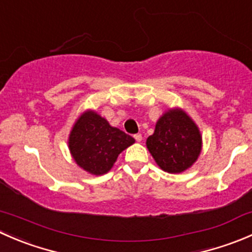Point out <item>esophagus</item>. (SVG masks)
Returning <instances> with one entry per match:
<instances>
[{
    "instance_id": "esophagus-1",
    "label": "esophagus",
    "mask_w": 252,
    "mask_h": 252,
    "mask_svg": "<svg viewBox=\"0 0 252 252\" xmlns=\"http://www.w3.org/2000/svg\"><path fill=\"white\" fill-rule=\"evenodd\" d=\"M134 139H135V140L138 141V142H140V141L142 140V136H141V134H135V135H134Z\"/></svg>"
}]
</instances>
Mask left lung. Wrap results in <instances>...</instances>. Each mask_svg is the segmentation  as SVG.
Here are the masks:
<instances>
[{"label":"left lung","mask_w":252,"mask_h":252,"mask_svg":"<svg viewBox=\"0 0 252 252\" xmlns=\"http://www.w3.org/2000/svg\"><path fill=\"white\" fill-rule=\"evenodd\" d=\"M146 146L162 171L182 173L199 158L202 136L191 117L183 108L175 107L159 117Z\"/></svg>","instance_id":"obj_1"}]
</instances>
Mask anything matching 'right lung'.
Listing matches in <instances>:
<instances>
[{"label": "right lung", "instance_id": "1", "mask_svg": "<svg viewBox=\"0 0 252 252\" xmlns=\"http://www.w3.org/2000/svg\"><path fill=\"white\" fill-rule=\"evenodd\" d=\"M135 140L94 110H86L73 124L68 147L75 163L88 173L102 175L111 171L119 154Z\"/></svg>", "mask_w": 252, "mask_h": 252}]
</instances>
